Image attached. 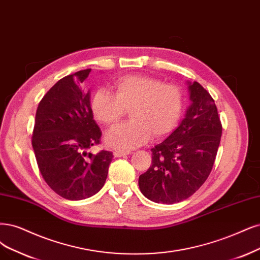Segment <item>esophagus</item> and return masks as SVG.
<instances>
[{"instance_id": "obj_1", "label": "esophagus", "mask_w": 260, "mask_h": 260, "mask_svg": "<svg viewBox=\"0 0 260 260\" xmlns=\"http://www.w3.org/2000/svg\"><path fill=\"white\" fill-rule=\"evenodd\" d=\"M131 151H123V150H114L113 151V155L114 157H122L125 155H128Z\"/></svg>"}]
</instances>
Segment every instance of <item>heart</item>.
<instances>
[{"label": "heart", "mask_w": 260, "mask_h": 260, "mask_svg": "<svg viewBox=\"0 0 260 260\" xmlns=\"http://www.w3.org/2000/svg\"><path fill=\"white\" fill-rule=\"evenodd\" d=\"M113 93L98 91L91 109L96 121L115 126L131 110L132 122L111 131L107 145L131 150L153 139L164 138L176 128L183 112V92L176 84L149 76H124L113 83Z\"/></svg>", "instance_id": "obj_1"}]
</instances>
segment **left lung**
Listing matches in <instances>:
<instances>
[{
  "label": "left lung",
  "mask_w": 260,
  "mask_h": 260,
  "mask_svg": "<svg viewBox=\"0 0 260 260\" xmlns=\"http://www.w3.org/2000/svg\"><path fill=\"white\" fill-rule=\"evenodd\" d=\"M191 105L179 127L152 148V165L139 177V188L157 204L174 205L193 195L213 168L222 136L216 105L198 82L188 83Z\"/></svg>",
  "instance_id": "8db88e82"
}]
</instances>
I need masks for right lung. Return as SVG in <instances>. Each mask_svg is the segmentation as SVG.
<instances>
[{"instance_id":"1","label":"right lung","mask_w":260,"mask_h":260,"mask_svg":"<svg viewBox=\"0 0 260 260\" xmlns=\"http://www.w3.org/2000/svg\"><path fill=\"white\" fill-rule=\"evenodd\" d=\"M91 69L65 76L38 104L32 134L36 161L46 183L69 200L95 195L104 186L113 157L86 150L101 143L102 132L93 119L90 93L82 83Z\"/></svg>"}]
</instances>
